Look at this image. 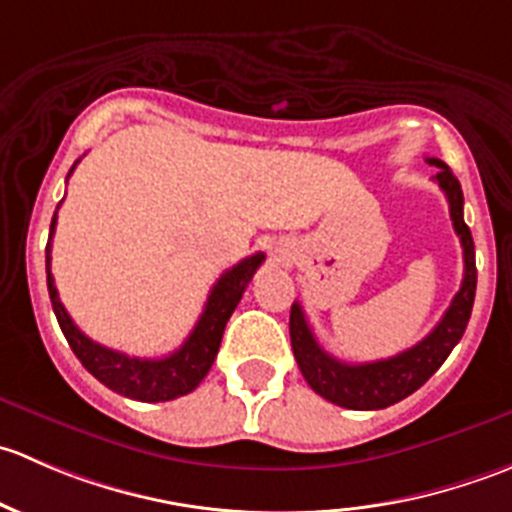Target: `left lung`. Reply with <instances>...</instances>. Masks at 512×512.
Listing matches in <instances>:
<instances>
[{
  "label": "left lung",
  "mask_w": 512,
  "mask_h": 512,
  "mask_svg": "<svg viewBox=\"0 0 512 512\" xmlns=\"http://www.w3.org/2000/svg\"><path fill=\"white\" fill-rule=\"evenodd\" d=\"M436 165V183L446 193L448 210H451L453 230L461 237L463 247V282L458 294L453 297L451 307L441 317V322L431 329L428 337L414 344L406 352L389 356L381 361H366V364H344L324 352L314 339L302 307L297 302L289 312V339H292V352L297 359L299 371L307 379V384L317 391L322 399L352 411H376L386 409L391 404H399L401 399L421 389L428 379L438 371V366L448 359L471 319L473 299H476V247H473L471 230L463 220V190L453 170L443 160L426 158Z\"/></svg>",
  "instance_id": "8db88e82"
}]
</instances>
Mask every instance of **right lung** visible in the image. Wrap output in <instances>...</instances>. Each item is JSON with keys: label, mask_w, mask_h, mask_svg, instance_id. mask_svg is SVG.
<instances>
[{"label": "right lung", "mask_w": 512, "mask_h": 512, "mask_svg": "<svg viewBox=\"0 0 512 512\" xmlns=\"http://www.w3.org/2000/svg\"><path fill=\"white\" fill-rule=\"evenodd\" d=\"M74 168L69 170V175L74 173ZM54 227L56 213L51 218L49 245H46V285H49L51 307H54L56 319H59L61 332H64L66 342H69L71 352L79 356L81 364L86 366V371H91L103 386H108L116 394L136 401L156 404V401H170L190 394L208 376L210 366H213L215 356H218L227 319L235 312L237 302L242 299V292L250 285L252 275L262 265L265 255L257 252V255L245 257V260L237 262L232 270H227L215 282L198 324L193 327L190 337L180 344V349L163 356V359H138V356H128L101 347L94 339L86 337L76 327L74 319L69 317V312L61 304L59 292H56L54 275H51V235H54Z\"/></svg>", "instance_id": "1"}]
</instances>
